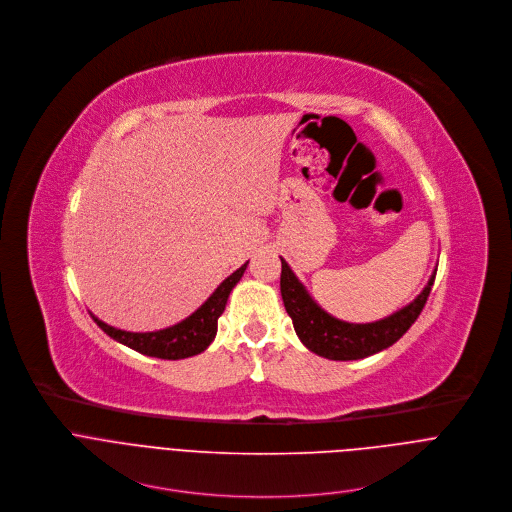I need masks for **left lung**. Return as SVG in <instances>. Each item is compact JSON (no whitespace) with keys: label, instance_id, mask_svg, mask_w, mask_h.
Segmentation results:
<instances>
[{"label":"left lung","instance_id":"1","mask_svg":"<svg viewBox=\"0 0 512 512\" xmlns=\"http://www.w3.org/2000/svg\"><path fill=\"white\" fill-rule=\"evenodd\" d=\"M280 262V294L300 343L319 357L331 361L365 359L399 341L420 317L438 270L436 268L432 272L424 290L393 315L373 323H347L329 315L298 280L288 262L284 258H280Z\"/></svg>","mask_w":512,"mask_h":512}]
</instances>
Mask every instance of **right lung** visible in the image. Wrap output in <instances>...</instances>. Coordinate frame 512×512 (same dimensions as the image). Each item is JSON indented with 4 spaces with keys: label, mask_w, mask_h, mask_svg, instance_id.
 Here are the masks:
<instances>
[{
    "label": "right lung",
    "mask_w": 512,
    "mask_h": 512,
    "mask_svg": "<svg viewBox=\"0 0 512 512\" xmlns=\"http://www.w3.org/2000/svg\"><path fill=\"white\" fill-rule=\"evenodd\" d=\"M248 268V262L242 264L236 272H232L212 294L210 298L203 302L197 311H193L187 319L179 321L177 325H171L167 329L159 331H147V333H133V331H123L117 327L107 325L105 321H100L98 317H92V321L105 331L111 339L117 343L147 355V357H157V359H187L193 355H199L206 351L212 341L216 339L218 333V319L226 311L228 296L234 290V286L240 282Z\"/></svg>",
    "instance_id": "right-lung-1"
}]
</instances>
